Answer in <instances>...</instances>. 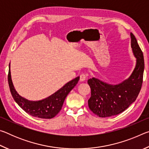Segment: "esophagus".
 I'll return each instance as SVG.
<instances>
[{
  "label": "esophagus",
  "mask_w": 149,
  "mask_h": 149,
  "mask_svg": "<svg viewBox=\"0 0 149 149\" xmlns=\"http://www.w3.org/2000/svg\"><path fill=\"white\" fill-rule=\"evenodd\" d=\"M86 74H81L79 76V81H84L86 79Z\"/></svg>",
  "instance_id": "34e87169"
}]
</instances>
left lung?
I'll list each match as a JSON object with an SVG mask.
<instances>
[{
	"instance_id": "8db88e82",
	"label": "left lung",
	"mask_w": 149,
	"mask_h": 149,
	"mask_svg": "<svg viewBox=\"0 0 149 149\" xmlns=\"http://www.w3.org/2000/svg\"><path fill=\"white\" fill-rule=\"evenodd\" d=\"M131 46L136 65L130 77L118 85H110L95 77L88 80L91 95L88 100L90 110L98 116L107 118L120 114L135 101L143 84L144 57L135 37L131 33Z\"/></svg>"
}]
</instances>
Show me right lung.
I'll use <instances>...</instances> for the list:
<instances>
[{
	"mask_svg": "<svg viewBox=\"0 0 149 149\" xmlns=\"http://www.w3.org/2000/svg\"><path fill=\"white\" fill-rule=\"evenodd\" d=\"M10 68L9 64L8 75V85L12 96L15 101L27 114L32 116L43 118V119H51L58 114L60 110L62 109L65 97L73 88L76 85L79 79V77H77L70 81L61 89L46 99L38 101H31L21 97L14 89L12 81Z\"/></svg>",
	"mask_w": 149,
	"mask_h": 149,
	"instance_id": "add662e5",
	"label": "right lung"
}]
</instances>
